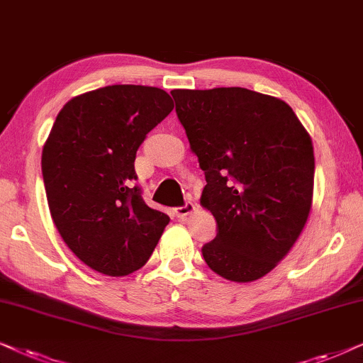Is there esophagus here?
I'll return each instance as SVG.
<instances>
[{
  "instance_id": "obj_1",
  "label": "esophagus",
  "mask_w": 363,
  "mask_h": 363,
  "mask_svg": "<svg viewBox=\"0 0 363 363\" xmlns=\"http://www.w3.org/2000/svg\"><path fill=\"white\" fill-rule=\"evenodd\" d=\"M194 211H196V206L192 204V202H186L184 206L174 207V216L179 217V219H184V217L192 214Z\"/></svg>"
}]
</instances>
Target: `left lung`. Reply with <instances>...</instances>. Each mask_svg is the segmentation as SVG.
Returning a JSON list of instances; mask_svg holds the SVG:
<instances>
[{
  "label": "left lung",
  "instance_id": "left-lung-1",
  "mask_svg": "<svg viewBox=\"0 0 363 363\" xmlns=\"http://www.w3.org/2000/svg\"><path fill=\"white\" fill-rule=\"evenodd\" d=\"M176 113L204 171L201 204L217 222L202 257L220 277L269 274L306 225L313 147L291 106L245 88L174 89Z\"/></svg>",
  "mask_w": 363,
  "mask_h": 363
}]
</instances>
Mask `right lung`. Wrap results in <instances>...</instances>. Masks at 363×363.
<instances>
[{"mask_svg": "<svg viewBox=\"0 0 363 363\" xmlns=\"http://www.w3.org/2000/svg\"><path fill=\"white\" fill-rule=\"evenodd\" d=\"M174 103L151 86L114 84L67 101L43 147L51 217L77 259L101 274L141 269L169 216L134 186L136 152Z\"/></svg>", "mask_w": 363, "mask_h": 363, "instance_id": "obj_1", "label": "right lung"}]
</instances>
